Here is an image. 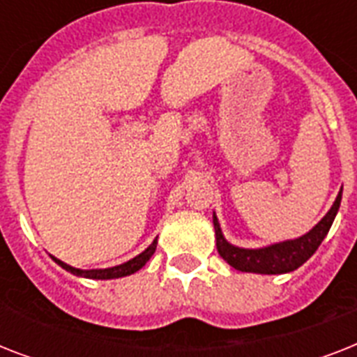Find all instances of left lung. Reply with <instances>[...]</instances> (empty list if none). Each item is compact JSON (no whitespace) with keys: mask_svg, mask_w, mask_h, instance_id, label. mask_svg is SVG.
Listing matches in <instances>:
<instances>
[{"mask_svg":"<svg viewBox=\"0 0 357 357\" xmlns=\"http://www.w3.org/2000/svg\"><path fill=\"white\" fill-rule=\"evenodd\" d=\"M341 195L339 192L332 209L326 213V217L311 229L310 234L302 235L294 241H285V243L272 244L266 248L246 250L237 248L229 244L224 238L220 226H218L217 217H213L215 224V235H217V250L224 261L241 272H255V274H283V272L296 271L300 265H304L311 255L315 254L317 248L321 246L324 237L332 228L333 218L337 215L339 206H341Z\"/></svg>","mask_w":357,"mask_h":357,"instance_id":"left-lung-1","label":"left lung"}]
</instances>
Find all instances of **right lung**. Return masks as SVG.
I'll return each instance as SVG.
<instances>
[{"mask_svg":"<svg viewBox=\"0 0 357 357\" xmlns=\"http://www.w3.org/2000/svg\"><path fill=\"white\" fill-rule=\"evenodd\" d=\"M155 248H157V238L144 250V252H142V254H139L137 257L128 261V263L113 266V268H98V271H79V268H74V266L66 265V263H63L61 259H55V257H53V259H55V263H59V265L63 266L64 271L72 272V274H75V276L91 278V280H113V278L129 276V274H133V272H137L139 268H142V266L148 263V259H150L151 255H153Z\"/></svg>","mask_w":357,"mask_h":357,"instance_id":"right-lung-1","label":"right lung"}]
</instances>
